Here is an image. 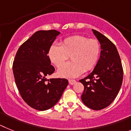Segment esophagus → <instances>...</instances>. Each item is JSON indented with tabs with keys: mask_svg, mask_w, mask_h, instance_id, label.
I'll use <instances>...</instances> for the list:
<instances>
[{
	"mask_svg": "<svg viewBox=\"0 0 131 131\" xmlns=\"http://www.w3.org/2000/svg\"><path fill=\"white\" fill-rule=\"evenodd\" d=\"M69 82L70 85H73L76 83V80H69Z\"/></svg>",
	"mask_w": 131,
	"mask_h": 131,
	"instance_id": "34e87169",
	"label": "esophagus"
}]
</instances>
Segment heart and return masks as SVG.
Masks as SVG:
<instances>
[{
	"mask_svg": "<svg viewBox=\"0 0 131 131\" xmlns=\"http://www.w3.org/2000/svg\"><path fill=\"white\" fill-rule=\"evenodd\" d=\"M101 45L97 39L76 35L64 39L61 46L52 44L48 51L50 61L60 68L70 57L72 62L67 63L58 71L60 77L75 78L91 70L98 62Z\"/></svg>",
	"mask_w": 131,
	"mask_h": 131,
	"instance_id": "obj_1",
	"label": "heart"
}]
</instances>
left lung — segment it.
<instances>
[{"mask_svg": "<svg viewBox=\"0 0 131 131\" xmlns=\"http://www.w3.org/2000/svg\"><path fill=\"white\" fill-rule=\"evenodd\" d=\"M101 44V54L92 72L80 82L84 90L82 101L92 110L107 107L117 95L123 78V69L115 45L103 34L92 29Z\"/></svg>", "mask_w": 131, "mask_h": 131, "instance_id": "left-lung-1", "label": "left lung"}]
</instances>
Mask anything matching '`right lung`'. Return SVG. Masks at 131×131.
Wrapping results in <instances>:
<instances>
[{
    "instance_id": "obj_1",
    "label": "right lung",
    "mask_w": 131,
    "mask_h": 131,
    "mask_svg": "<svg viewBox=\"0 0 131 131\" xmlns=\"http://www.w3.org/2000/svg\"><path fill=\"white\" fill-rule=\"evenodd\" d=\"M59 34L54 29L36 31L19 47L13 62L14 77L21 97L39 111L54 106L69 84L65 78H46L54 72L47 54Z\"/></svg>"
}]
</instances>
